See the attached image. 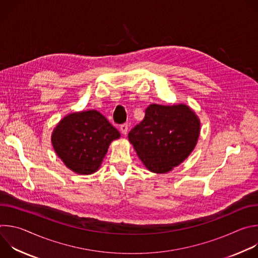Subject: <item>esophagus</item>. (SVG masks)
Here are the masks:
<instances>
[{
	"mask_svg": "<svg viewBox=\"0 0 258 258\" xmlns=\"http://www.w3.org/2000/svg\"><path fill=\"white\" fill-rule=\"evenodd\" d=\"M128 132V124L127 123H123L120 125V133L122 135H126Z\"/></svg>",
	"mask_w": 258,
	"mask_h": 258,
	"instance_id": "obj_1",
	"label": "esophagus"
}]
</instances>
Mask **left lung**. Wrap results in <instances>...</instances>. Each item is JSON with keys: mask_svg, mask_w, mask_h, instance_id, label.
<instances>
[{"mask_svg": "<svg viewBox=\"0 0 258 258\" xmlns=\"http://www.w3.org/2000/svg\"><path fill=\"white\" fill-rule=\"evenodd\" d=\"M199 133V118L187 105L151 104L128 140L147 168L164 173L190 155Z\"/></svg>", "mask_w": 258, "mask_h": 258, "instance_id": "8db88e82", "label": "left lung"}]
</instances>
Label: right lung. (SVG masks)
Here are the masks:
<instances>
[{
  "mask_svg": "<svg viewBox=\"0 0 258 258\" xmlns=\"http://www.w3.org/2000/svg\"><path fill=\"white\" fill-rule=\"evenodd\" d=\"M119 132L96 110L71 113L55 127L52 144L65 165L80 174L98 170Z\"/></svg>",
  "mask_w": 258,
  "mask_h": 258,
  "instance_id": "add662e5",
  "label": "right lung"
}]
</instances>
